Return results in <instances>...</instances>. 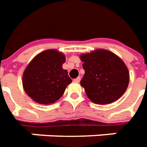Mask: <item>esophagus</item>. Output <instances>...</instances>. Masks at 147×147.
Returning <instances> with one entry per match:
<instances>
[{
    "label": "esophagus",
    "instance_id": "obj_1",
    "mask_svg": "<svg viewBox=\"0 0 147 147\" xmlns=\"http://www.w3.org/2000/svg\"><path fill=\"white\" fill-rule=\"evenodd\" d=\"M74 81L75 83H79L80 81V78H77L76 79L74 80Z\"/></svg>",
    "mask_w": 147,
    "mask_h": 147
}]
</instances>
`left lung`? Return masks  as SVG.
<instances>
[{"label":"left lung","mask_w":147,"mask_h":147,"mask_svg":"<svg viewBox=\"0 0 147 147\" xmlns=\"http://www.w3.org/2000/svg\"><path fill=\"white\" fill-rule=\"evenodd\" d=\"M80 58L85 71L80 85L90 101L105 105L122 97L129 85V73L119 57L109 50L99 49L81 54Z\"/></svg>","instance_id":"1"}]
</instances>
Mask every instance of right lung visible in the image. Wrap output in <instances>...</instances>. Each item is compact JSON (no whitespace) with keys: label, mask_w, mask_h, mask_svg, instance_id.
Returning a JSON list of instances; mask_svg holds the SVG:
<instances>
[{"label":"right lung","mask_w":147,"mask_h":147,"mask_svg":"<svg viewBox=\"0 0 147 147\" xmlns=\"http://www.w3.org/2000/svg\"><path fill=\"white\" fill-rule=\"evenodd\" d=\"M66 61L63 54L56 49L38 53L28 65L22 78L25 93L37 103H54L63 94L72 82L67 69H63Z\"/></svg>","instance_id":"1"}]
</instances>
